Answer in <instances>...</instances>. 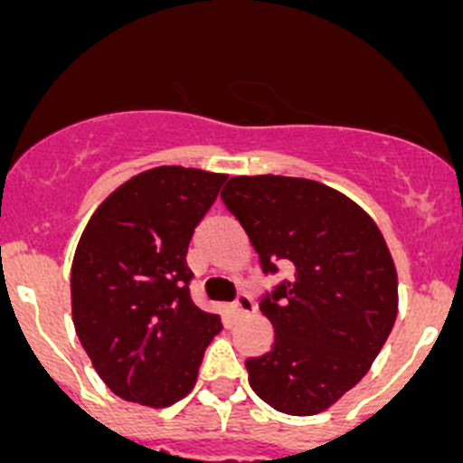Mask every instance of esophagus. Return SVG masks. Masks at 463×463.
I'll use <instances>...</instances> for the list:
<instances>
[{
  "instance_id": "1",
  "label": "esophagus",
  "mask_w": 463,
  "mask_h": 463,
  "mask_svg": "<svg viewBox=\"0 0 463 463\" xmlns=\"http://www.w3.org/2000/svg\"><path fill=\"white\" fill-rule=\"evenodd\" d=\"M231 311H232V316H235V318H244V316L253 314L255 302L250 300V296H246V293H240V296H237V300L232 302Z\"/></svg>"
}]
</instances>
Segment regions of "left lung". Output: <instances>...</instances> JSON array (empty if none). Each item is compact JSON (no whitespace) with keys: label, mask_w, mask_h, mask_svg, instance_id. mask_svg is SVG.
<instances>
[{"label":"left lung","mask_w":463,"mask_h":463,"mask_svg":"<svg viewBox=\"0 0 463 463\" xmlns=\"http://www.w3.org/2000/svg\"><path fill=\"white\" fill-rule=\"evenodd\" d=\"M222 202L249 235L264 275L260 302L275 340L249 358V383L278 412L311 417L372 367L396 320L399 282L370 214L329 185L296 176H232Z\"/></svg>","instance_id":"left-lung-1"}]
</instances>
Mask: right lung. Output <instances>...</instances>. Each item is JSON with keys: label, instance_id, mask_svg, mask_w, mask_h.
Instances as JSON below:
<instances>
[{"label": "right lung", "instance_id": "obj_1", "mask_svg": "<svg viewBox=\"0 0 463 463\" xmlns=\"http://www.w3.org/2000/svg\"><path fill=\"white\" fill-rule=\"evenodd\" d=\"M226 175L161 165L98 205L71 266L76 334L116 396L149 408L184 399L222 320L194 307L185 264Z\"/></svg>", "mask_w": 463, "mask_h": 463}]
</instances>
